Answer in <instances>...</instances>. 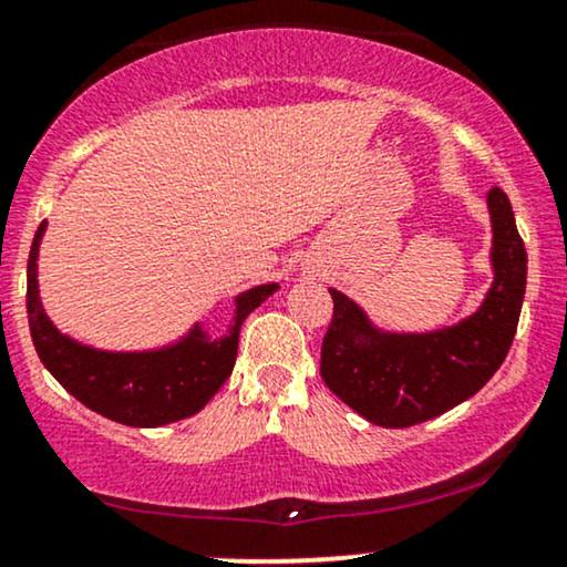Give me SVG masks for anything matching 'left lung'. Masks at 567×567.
Returning <instances> with one entry per match:
<instances>
[{
  "label": "left lung",
  "instance_id": "obj_1",
  "mask_svg": "<svg viewBox=\"0 0 567 567\" xmlns=\"http://www.w3.org/2000/svg\"><path fill=\"white\" fill-rule=\"evenodd\" d=\"M494 285L473 317L422 336L370 324L343 292L330 290L332 322L322 340V380L343 404L380 427H409L467 401L499 370L513 346L525 296L523 237L504 189L488 193Z\"/></svg>",
  "mask_w": 567,
  "mask_h": 567
}]
</instances>
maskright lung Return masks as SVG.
<instances>
[{
	"instance_id": "right-lung-1",
	"label": "right lung",
	"mask_w": 567,
	"mask_h": 567,
	"mask_svg": "<svg viewBox=\"0 0 567 567\" xmlns=\"http://www.w3.org/2000/svg\"><path fill=\"white\" fill-rule=\"evenodd\" d=\"M47 221L39 224L29 254L25 309L39 359L52 378L102 417L132 427H158L193 417L227 383L237 359L240 327L277 285H258L235 298V322L224 338H208L200 324L176 346L145 353L94 351L60 336L47 319L37 288V256Z\"/></svg>"
}]
</instances>
